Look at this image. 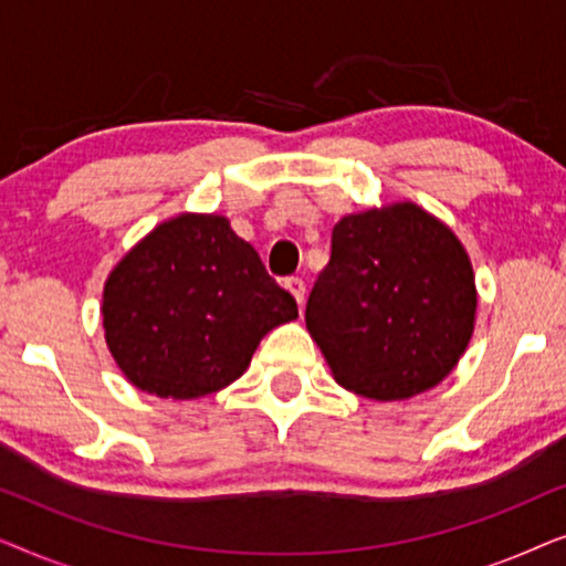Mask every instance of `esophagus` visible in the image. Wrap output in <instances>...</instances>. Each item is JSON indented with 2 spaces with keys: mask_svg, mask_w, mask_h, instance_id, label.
<instances>
[{
  "mask_svg": "<svg viewBox=\"0 0 566 566\" xmlns=\"http://www.w3.org/2000/svg\"><path fill=\"white\" fill-rule=\"evenodd\" d=\"M285 289H289L293 293V298L298 301V306L304 304L306 298V283L301 281V277H285Z\"/></svg>",
  "mask_w": 566,
  "mask_h": 566,
  "instance_id": "34e87169",
  "label": "esophagus"
}]
</instances>
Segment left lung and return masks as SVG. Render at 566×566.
Returning a JSON list of instances; mask_svg holds the SVG:
<instances>
[{"label":"left lung","instance_id":"left-lung-1","mask_svg":"<svg viewBox=\"0 0 566 566\" xmlns=\"http://www.w3.org/2000/svg\"><path fill=\"white\" fill-rule=\"evenodd\" d=\"M474 314V270L459 237L420 206L394 203L335 223L306 329L339 386L394 401L451 374Z\"/></svg>","mask_w":566,"mask_h":566}]
</instances>
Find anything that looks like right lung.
<instances>
[{
    "mask_svg": "<svg viewBox=\"0 0 566 566\" xmlns=\"http://www.w3.org/2000/svg\"><path fill=\"white\" fill-rule=\"evenodd\" d=\"M296 298L216 213L159 223L107 275L105 343L136 389L198 399L237 381Z\"/></svg>",
    "mask_w": 566,
    "mask_h": 566,
    "instance_id": "right-lung-1",
    "label": "right lung"
}]
</instances>
